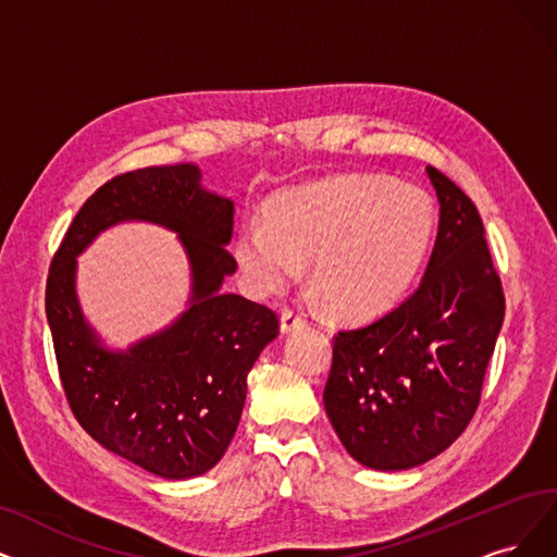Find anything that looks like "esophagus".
Listing matches in <instances>:
<instances>
[{"instance_id":"1","label":"esophagus","mask_w":557,"mask_h":557,"mask_svg":"<svg viewBox=\"0 0 557 557\" xmlns=\"http://www.w3.org/2000/svg\"><path fill=\"white\" fill-rule=\"evenodd\" d=\"M304 326H306V320L297 313V310H290V308L283 310V313H281V331L283 333H293V331L304 329Z\"/></svg>"}]
</instances>
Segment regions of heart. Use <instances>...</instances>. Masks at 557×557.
Returning <instances> with one entry per match:
<instances>
[{
    "instance_id": "obj_1",
    "label": "heart",
    "mask_w": 557,
    "mask_h": 557,
    "mask_svg": "<svg viewBox=\"0 0 557 557\" xmlns=\"http://www.w3.org/2000/svg\"><path fill=\"white\" fill-rule=\"evenodd\" d=\"M434 237L430 196L388 177H331L276 196L270 219L239 228L233 256L249 290L295 283L313 258V283L331 308L368 318L413 285Z\"/></svg>"
}]
</instances>
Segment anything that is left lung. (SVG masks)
I'll return each mask as SVG.
<instances>
[{
	"mask_svg": "<svg viewBox=\"0 0 557 557\" xmlns=\"http://www.w3.org/2000/svg\"><path fill=\"white\" fill-rule=\"evenodd\" d=\"M438 233L416 293L382 318L338 331L324 409L347 453L374 471H407L469 425L505 318L478 208L428 166Z\"/></svg>",
	"mask_w": 557,
	"mask_h": 557,
	"instance_id": "obj_1",
	"label": "left lung"
}]
</instances>
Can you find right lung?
<instances>
[{"label":"right lung","instance_id":"add662e5","mask_svg":"<svg viewBox=\"0 0 557 557\" xmlns=\"http://www.w3.org/2000/svg\"><path fill=\"white\" fill-rule=\"evenodd\" d=\"M196 164L116 175L82 206L52 260L46 313L61 384L102 448L166 480L208 473L224 457L247 399V374L278 336L274 310L233 293L231 198L208 191ZM146 220L178 233L190 260L188 308L127 350L107 348L76 299V256L102 230Z\"/></svg>","mask_w":557,"mask_h":557}]
</instances>
